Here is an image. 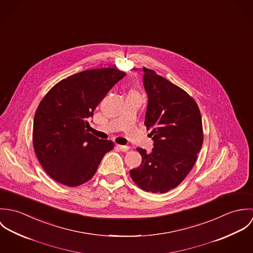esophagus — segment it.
Instances as JSON below:
<instances>
[{"label":"esophagus","mask_w":253,"mask_h":253,"mask_svg":"<svg viewBox=\"0 0 253 253\" xmlns=\"http://www.w3.org/2000/svg\"><path fill=\"white\" fill-rule=\"evenodd\" d=\"M116 148L122 152H127L129 150V147L126 145H116Z\"/></svg>","instance_id":"1"}]
</instances>
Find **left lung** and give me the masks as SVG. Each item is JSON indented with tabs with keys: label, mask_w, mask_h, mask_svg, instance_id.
Returning a JSON list of instances; mask_svg holds the SVG:
<instances>
[{
	"label": "left lung",
	"mask_w": 253,
	"mask_h": 253,
	"mask_svg": "<svg viewBox=\"0 0 253 253\" xmlns=\"http://www.w3.org/2000/svg\"><path fill=\"white\" fill-rule=\"evenodd\" d=\"M148 95L144 125L152 129L150 154L137 148L141 165L130 170L134 183L146 192L167 193L189 174L203 141L201 112L185 90L154 70L143 67Z\"/></svg>",
	"instance_id": "obj_1"
}]
</instances>
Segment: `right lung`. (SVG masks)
I'll use <instances>...</instances> for the list:
<instances>
[{
  "label": "right lung",
  "instance_id": "add662e5",
  "mask_svg": "<svg viewBox=\"0 0 253 253\" xmlns=\"http://www.w3.org/2000/svg\"><path fill=\"white\" fill-rule=\"evenodd\" d=\"M125 76L115 68L77 73L57 83L42 99L34 117L33 145L52 179L75 187L95 174L114 143L87 132V119Z\"/></svg>",
  "mask_w": 253,
  "mask_h": 253
}]
</instances>
